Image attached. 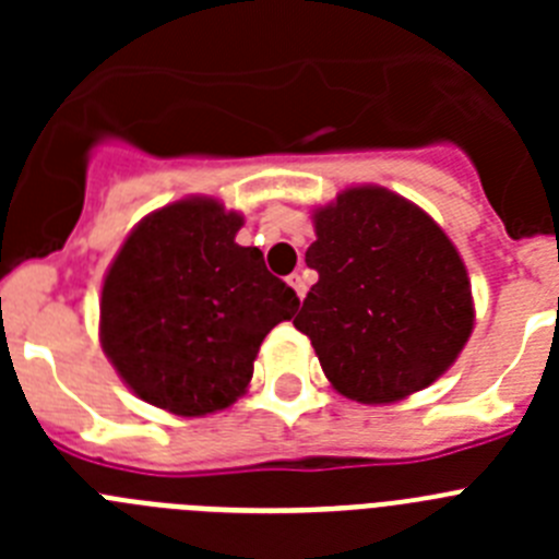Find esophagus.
Returning <instances> with one entry per match:
<instances>
[{
  "instance_id": "esophagus-1",
  "label": "esophagus",
  "mask_w": 559,
  "mask_h": 559,
  "mask_svg": "<svg viewBox=\"0 0 559 559\" xmlns=\"http://www.w3.org/2000/svg\"><path fill=\"white\" fill-rule=\"evenodd\" d=\"M288 285L296 290V296H299V299H305V294H308V283H305V276L299 274V271L288 276Z\"/></svg>"
}]
</instances>
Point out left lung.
Returning a JSON list of instances; mask_svg holds the SVG:
<instances>
[{
    "label": "left lung",
    "mask_w": 559,
    "mask_h": 559,
    "mask_svg": "<svg viewBox=\"0 0 559 559\" xmlns=\"http://www.w3.org/2000/svg\"><path fill=\"white\" fill-rule=\"evenodd\" d=\"M313 224L305 263L319 283L294 324L335 392L374 406L431 386L473 330L471 280L456 246L383 187L338 192Z\"/></svg>",
    "instance_id": "left-lung-1"
}]
</instances>
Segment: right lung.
<instances>
[{"label": "right lung", "mask_w": 559, "mask_h": 559, "mask_svg": "<svg viewBox=\"0 0 559 559\" xmlns=\"http://www.w3.org/2000/svg\"><path fill=\"white\" fill-rule=\"evenodd\" d=\"M243 215L215 199L162 206L128 235L103 283L100 344L136 397L179 417L231 406L257 349L299 296L263 251L237 246Z\"/></svg>", "instance_id": "right-lung-1"}]
</instances>
